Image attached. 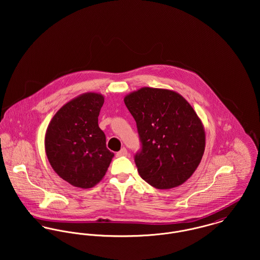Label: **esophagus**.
<instances>
[{
  "label": "esophagus",
  "mask_w": 260,
  "mask_h": 260,
  "mask_svg": "<svg viewBox=\"0 0 260 260\" xmlns=\"http://www.w3.org/2000/svg\"><path fill=\"white\" fill-rule=\"evenodd\" d=\"M128 155V151H127V149L123 148L121 149L118 153H117V156L118 157H121V156H127Z\"/></svg>",
  "instance_id": "esophagus-1"
}]
</instances>
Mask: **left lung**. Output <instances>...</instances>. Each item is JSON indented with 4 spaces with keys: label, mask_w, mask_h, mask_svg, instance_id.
Wrapping results in <instances>:
<instances>
[{
    "label": "left lung",
    "mask_w": 260,
    "mask_h": 260,
    "mask_svg": "<svg viewBox=\"0 0 260 260\" xmlns=\"http://www.w3.org/2000/svg\"><path fill=\"white\" fill-rule=\"evenodd\" d=\"M124 103L142 143L135 155L139 175L157 189L183 184L205 150L204 126L192 106L173 90L151 87L127 94Z\"/></svg>",
    "instance_id": "1"
}]
</instances>
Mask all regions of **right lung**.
Here are the masks:
<instances>
[{
  "mask_svg": "<svg viewBox=\"0 0 260 260\" xmlns=\"http://www.w3.org/2000/svg\"><path fill=\"white\" fill-rule=\"evenodd\" d=\"M103 103L100 93L81 94L56 112L46 130L49 163L62 179L78 188L98 184L114 157L98 125Z\"/></svg>",
  "mask_w": 260,
  "mask_h": 260,
  "instance_id": "add662e5",
  "label": "right lung"
}]
</instances>
